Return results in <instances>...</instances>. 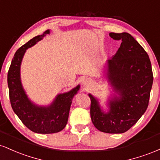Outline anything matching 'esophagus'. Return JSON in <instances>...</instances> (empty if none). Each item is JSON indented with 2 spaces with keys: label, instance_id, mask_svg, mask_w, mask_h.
<instances>
[{
  "label": "esophagus",
  "instance_id": "esophagus-1",
  "mask_svg": "<svg viewBox=\"0 0 160 160\" xmlns=\"http://www.w3.org/2000/svg\"><path fill=\"white\" fill-rule=\"evenodd\" d=\"M91 80L89 78H86L85 80H82V86H85V87H89L91 84Z\"/></svg>",
  "mask_w": 160,
  "mask_h": 160
}]
</instances>
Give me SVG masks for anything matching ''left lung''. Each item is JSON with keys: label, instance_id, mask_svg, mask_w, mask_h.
I'll return each mask as SVG.
<instances>
[{"label": "left lung", "instance_id": "left-lung-1", "mask_svg": "<svg viewBox=\"0 0 160 160\" xmlns=\"http://www.w3.org/2000/svg\"><path fill=\"white\" fill-rule=\"evenodd\" d=\"M109 35L122 41L116 54L107 60L105 78L114 93L108 98L107 111L89 93L90 115L99 131L120 134L128 131L146 111L153 77L148 53L131 34L122 32Z\"/></svg>", "mask_w": 160, "mask_h": 160}]
</instances>
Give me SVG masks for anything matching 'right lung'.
Instances as JSON below:
<instances>
[{
  "instance_id": "right-lung-1",
  "label": "right lung",
  "mask_w": 160,
  "mask_h": 160,
  "mask_svg": "<svg viewBox=\"0 0 160 160\" xmlns=\"http://www.w3.org/2000/svg\"><path fill=\"white\" fill-rule=\"evenodd\" d=\"M50 31L33 38L16 51L7 74V83L11 106L23 124L31 131L40 134L58 132L68 122L72 99L80 89V86L60 93L48 105H38L28 98L21 81L20 68L22 58L28 48L41 40Z\"/></svg>"
}]
</instances>
